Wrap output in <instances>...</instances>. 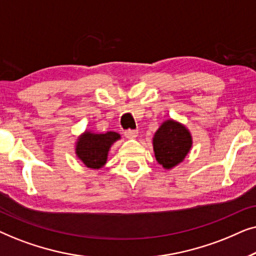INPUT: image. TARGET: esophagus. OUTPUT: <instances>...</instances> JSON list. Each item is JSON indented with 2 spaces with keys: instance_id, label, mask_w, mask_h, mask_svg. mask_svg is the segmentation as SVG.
Returning <instances> with one entry per match:
<instances>
[{
  "instance_id": "1",
  "label": "esophagus",
  "mask_w": 256,
  "mask_h": 256,
  "mask_svg": "<svg viewBox=\"0 0 256 256\" xmlns=\"http://www.w3.org/2000/svg\"><path fill=\"white\" fill-rule=\"evenodd\" d=\"M138 135V130H134V129H128V130L124 132V136L129 140H132V138H136Z\"/></svg>"
}]
</instances>
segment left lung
<instances>
[{"mask_svg": "<svg viewBox=\"0 0 256 256\" xmlns=\"http://www.w3.org/2000/svg\"><path fill=\"white\" fill-rule=\"evenodd\" d=\"M156 160L164 169H172L183 162L192 146V136L180 122L164 121L152 138Z\"/></svg>", "mask_w": 256, "mask_h": 256, "instance_id": "8db88e82", "label": "left lung"}]
</instances>
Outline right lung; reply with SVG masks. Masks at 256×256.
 Returning <instances> with one entry per match:
<instances>
[{"label": "right lung", "mask_w": 256, "mask_h": 256, "mask_svg": "<svg viewBox=\"0 0 256 256\" xmlns=\"http://www.w3.org/2000/svg\"><path fill=\"white\" fill-rule=\"evenodd\" d=\"M120 138L121 136L115 132L96 134L86 130L76 141V154L87 168L100 169L107 162L108 152L112 144Z\"/></svg>", "instance_id": "right-lung-1"}]
</instances>
